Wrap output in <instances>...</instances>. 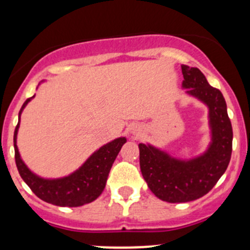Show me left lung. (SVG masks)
<instances>
[{
  "label": "left lung",
  "mask_w": 250,
  "mask_h": 250,
  "mask_svg": "<svg viewBox=\"0 0 250 250\" xmlns=\"http://www.w3.org/2000/svg\"><path fill=\"white\" fill-rule=\"evenodd\" d=\"M182 86L208 107L210 140L207 150L181 160L150 144H138L144 181L156 197L169 203L189 202L212 190L228 168L232 151V126L220 90L210 86L196 67L182 65Z\"/></svg>",
  "instance_id": "1"
}]
</instances>
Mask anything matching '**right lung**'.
<instances>
[{
  "label": "right lung",
  "mask_w": 250,
  "mask_h": 250,
  "mask_svg": "<svg viewBox=\"0 0 250 250\" xmlns=\"http://www.w3.org/2000/svg\"><path fill=\"white\" fill-rule=\"evenodd\" d=\"M30 97L22 104L19 112V123L14 131L15 164L24 182L43 201L60 207H79L97 199L104 191L112 165L126 143L125 137L115 138L112 142L102 146L95 151L77 171L67 177L56 179H45L33 173L20 158L17 146L18 130L20 125V114L31 100Z\"/></svg>",
  "instance_id": "right-lung-1"
}]
</instances>
